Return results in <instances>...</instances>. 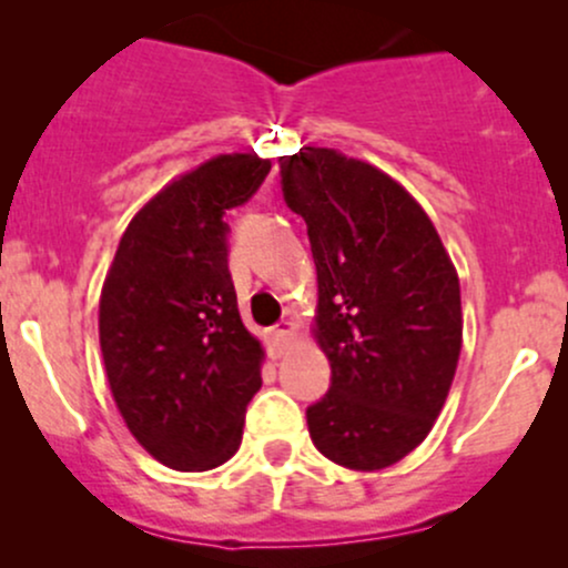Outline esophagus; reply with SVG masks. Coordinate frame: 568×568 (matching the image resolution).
Wrapping results in <instances>:
<instances>
[{"instance_id":"1","label":"esophagus","mask_w":568,"mask_h":568,"mask_svg":"<svg viewBox=\"0 0 568 568\" xmlns=\"http://www.w3.org/2000/svg\"><path fill=\"white\" fill-rule=\"evenodd\" d=\"M291 336H293V323L291 321H280L275 328H272V336H270V347H272V355H283V349L291 344Z\"/></svg>"}]
</instances>
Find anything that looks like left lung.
<instances>
[{
	"instance_id": "left-lung-1",
	"label": "left lung",
	"mask_w": 568,
	"mask_h": 568,
	"mask_svg": "<svg viewBox=\"0 0 568 568\" xmlns=\"http://www.w3.org/2000/svg\"><path fill=\"white\" fill-rule=\"evenodd\" d=\"M317 266V342L331 387L306 408L317 452L382 470L438 419L462 349L459 277L433 221L387 173L334 149L280 158Z\"/></svg>"
}]
</instances>
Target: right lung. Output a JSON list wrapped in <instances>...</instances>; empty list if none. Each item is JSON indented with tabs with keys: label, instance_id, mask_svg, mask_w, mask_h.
<instances>
[{
	"label": "right lung",
	"instance_id": "add662e5",
	"mask_svg": "<svg viewBox=\"0 0 568 568\" xmlns=\"http://www.w3.org/2000/svg\"><path fill=\"white\" fill-rule=\"evenodd\" d=\"M270 168L221 154L168 184L130 221L103 283L98 336L114 403L173 470L224 465L262 387L264 352L240 321L224 216Z\"/></svg>",
	"mask_w": 568,
	"mask_h": 568
}]
</instances>
